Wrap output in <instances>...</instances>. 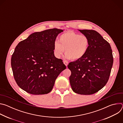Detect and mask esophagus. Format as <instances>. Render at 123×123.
I'll use <instances>...</instances> for the list:
<instances>
[{
	"label": "esophagus",
	"instance_id": "1",
	"mask_svg": "<svg viewBox=\"0 0 123 123\" xmlns=\"http://www.w3.org/2000/svg\"><path fill=\"white\" fill-rule=\"evenodd\" d=\"M63 63H64V64L66 65V66L67 67V66H68V62L67 61H63Z\"/></svg>",
	"mask_w": 123,
	"mask_h": 123
}]
</instances>
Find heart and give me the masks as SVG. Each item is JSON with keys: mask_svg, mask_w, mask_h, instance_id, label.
Segmentation results:
<instances>
[{"mask_svg": "<svg viewBox=\"0 0 123 123\" xmlns=\"http://www.w3.org/2000/svg\"><path fill=\"white\" fill-rule=\"evenodd\" d=\"M89 45L90 40L86 36L69 31L61 35L59 42H55L54 54L57 58H60L65 49L66 58L77 60L86 55Z\"/></svg>", "mask_w": 123, "mask_h": 123, "instance_id": "1", "label": "heart"}]
</instances>
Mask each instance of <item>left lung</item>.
<instances>
[{"label":"left lung","mask_w":123,"mask_h":123,"mask_svg":"<svg viewBox=\"0 0 123 123\" xmlns=\"http://www.w3.org/2000/svg\"><path fill=\"white\" fill-rule=\"evenodd\" d=\"M90 40L89 47L81 59L68 65L72 74L69 82L73 91L82 95L94 94L107 83L112 67V51L109 43L97 31L79 30Z\"/></svg>","instance_id":"1"}]
</instances>
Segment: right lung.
I'll list each match as a JSON object with an SVG mask.
<instances>
[{
	"label": "right lung",
	"instance_id": "right-lung-1",
	"mask_svg": "<svg viewBox=\"0 0 123 123\" xmlns=\"http://www.w3.org/2000/svg\"><path fill=\"white\" fill-rule=\"evenodd\" d=\"M62 31L54 28L34 32L16 46L11 66L14 80L21 89L34 95L52 90L56 79L66 68L54 54V43Z\"/></svg>",
	"mask_w": 123,
	"mask_h": 123
}]
</instances>
